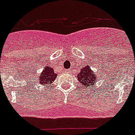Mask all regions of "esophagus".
I'll use <instances>...</instances> for the list:
<instances>
[{"label": "esophagus", "mask_w": 135, "mask_h": 135, "mask_svg": "<svg viewBox=\"0 0 135 135\" xmlns=\"http://www.w3.org/2000/svg\"><path fill=\"white\" fill-rule=\"evenodd\" d=\"M65 72L66 73H70V71H69V70H65Z\"/></svg>", "instance_id": "34e87169"}]
</instances>
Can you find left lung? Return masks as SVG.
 <instances>
[{"mask_svg": "<svg viewBox=\"0 0 135 135\" xmlns=\"http://www.w3.org/2000/svg\"><path fill=\"white\" fill-rule=\"evenodd\" d=\"M78 80L81 86L87 88H92V86L96 82V80H98L97 75L90 69V66L86 65L80 69L78 73Z\"/></svg>", "mask_w": 135, "mask_h": 135, "instance_id": "8db88e82", "label": "left lung"}]
</instances>
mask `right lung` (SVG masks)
<instances>
[{"label": "right lung", "instance_id": "right-lung-1", "mask_svg": "<svg viewBox=\"0 0 135 135\" xmlns=\"http://www.w3.org/2000/svg\"><path fill=\"white\" fill-rule=\"evenodd\" d=\"M57 76V75L54 73V69L49 66H46V67L44 68L41 74L39 76V84H41L43 86H45L47 84H51L52 81L55 80Z\"/></svg>", "mask_w": 135, "mask_h": 135}]
</instances>
